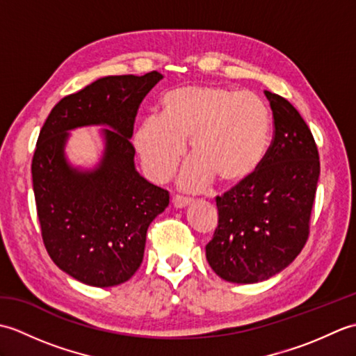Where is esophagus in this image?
Listing matches in <instances>:
<instances>
[{"label":"esophagus","mask_w":356,"mask_h":356,"mask_svg":"<svg viewBox=\"0 0 356 356\" xmlns=\"http://www.w3.org/2000/svg\"><path fill=\"white\" fill-rule=\"evenodd\" d=\"M193 200L188 199V197H184V195H176V197H172V205L174 208H185L190 205Z\"/></svg>","instance_id":"1"}]
</instances>
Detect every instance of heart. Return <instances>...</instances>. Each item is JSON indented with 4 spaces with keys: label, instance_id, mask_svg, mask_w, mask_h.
Listing matches in <instances>:
<instances>
[{
    "label": "heart",
    "instance_id": "b5f03b06",
    "mask_svg": "<svg viewBox=\"0 0 356 356\" xmlns=\"http://www.w3.org/2000/svg\"><path fill=\"white\" fill-rule=\"evenodd\" d=\"M269 133L270 113L260 96L220 86H186L163 96L162 116L143 119L133 142L148 176L163 182L191 139L195 157L180 176V186L195 191L213 177L236 184L251 176L266 153Z\"/></svg>",
    "mask_w": 356,
    "mask_h": 356
}]
</instances>
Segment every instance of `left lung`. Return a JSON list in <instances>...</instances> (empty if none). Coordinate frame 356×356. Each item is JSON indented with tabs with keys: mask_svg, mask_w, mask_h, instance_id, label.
I'll list each match as a JSON object with an SVG mask.
<instances>
[{
	"mask_svg": "<svg viewBox=\"0 0 356 356\" xmlns=\"http://www.w3.org/2000/svg\"><path fill=\"white\" fill-rule=\"evenodd\" d=\"M274 116V139L251 176L216 197L218 226L207 260L231 283L251 284L280 274L309 237L320 177L314 136L293 105L264 92Z\"/></svg>",
	"mask_w": 356,
	"mask_h": 356,
	"instance_id": "1",
	"label": "left lung"
}]
</instances>
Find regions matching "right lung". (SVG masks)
Returning <instances> with one entry per match:
<instances>
[{
    "instance_id": "1",
    "label": "right lung",
    "mask_w": 356,
    "mask_h": 356,
    "mask_svg": "<svg viewBox=\"0 0 356 356\" xmlns=\"http://www.w3.org/2000/svg\"><path fill=\"white\" fill-rule=\"evenodd\" d=\"M163 76H105L63 97L41 128L32 161L33 193L45 249L78 282L110 287L130 280L145 251L147 229L170 194L134 166L130 142L143 97ZM104 124V153L93 170L66 159L68 131Z\"/></svg>"
}]
</instances>
